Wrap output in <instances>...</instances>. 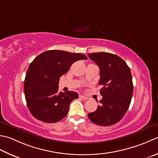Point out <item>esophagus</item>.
Segmentation results:
<instances>
[{"instance_id": "1", "label": "esophagus", "mask_w": 158, "mask_h": 158, "mask_svg": "<svg viewBox=\"0 0 158 158\" xmlns=\"http://www.w3.org/2000/svg\"><path fill=\"white\" fill-rule=\"evenodd\" d=\"M79 98H81L83 100H88V98L87 97H85V96H83V95H79Z\"/></svg>"}]
</instances>
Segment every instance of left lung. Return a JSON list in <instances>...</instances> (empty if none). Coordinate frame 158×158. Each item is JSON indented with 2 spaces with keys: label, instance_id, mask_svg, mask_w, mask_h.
Masks as SVG:
<instances>
[{
  "label": "left lung",
  "instance_id": "left-lung-1",
  "mask_svg": "<svg viewBox=\"0 0 158 158\" xmlns=\"http://www.w3.org/2000/svg\"><path fill=\"white\" fill-rule=\"evenodd\" d=\"M88 57L100 69L98 85H102L103 97L88 118L101 126L114 125L123 118L131 103L134 92L131 70L123 59L110 52H92Z\"/></svg>",
  "mask_w": 158,
  "mask_h": 158
}]
</instances>
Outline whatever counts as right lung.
<instances>
[{
  "label": "right lung",
  "instance_id": "right-lung-1",
  "mask_svg": "<svg viewBox=\"0 0 158 158\" xmlns=\"http://www.w3.org/2000/svg\"><path fill=\"white\" fill-rule=\"evenodd\" d=\"M87 59L81 53L57 50L45 51L34 59L27 71L24 92L27 107L36 119L52 123L67 115L70 103L79 94L59 92L60 78L76 61Z\"/></svg>",
  "mask_w": 158,
  "mask_h": 158
}]
</instances>
